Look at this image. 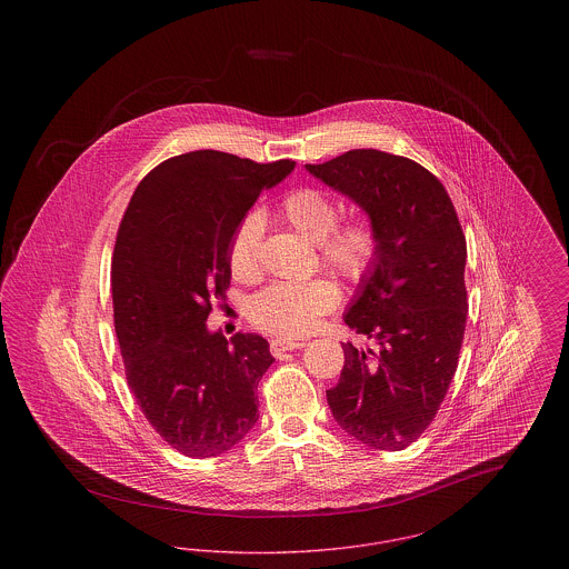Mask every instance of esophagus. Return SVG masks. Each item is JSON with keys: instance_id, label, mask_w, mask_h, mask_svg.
I'll list each match as a JSON object with an SVG mask.
<instances>
[{"instance_id": "obj_1", "label": "esophagus", "mask_w": 569, "mask_h": 569, "mask_svg": "<svg viewBox=\"0 0 569 569\" xmlns=\"http://www.w3.org/2000/svg\"><path fill=\"white\" fill-rule=\"evenodd\" d=\"M305 348V341H298V339H272L271 352L272 356H281L283 352H292V350H300Z\"/></svg>"}]
</instances>
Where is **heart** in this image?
<instances>
[{
	"instance_id": "1",
	"label": "heart",
	"mask_w": 569,
	"mask_h": 569,
	"mask_svg": "<svg viewBox=\"0 0 569 569\" xmlns=\"http://www.w3.org/2000/svg\"><path fill=\"white\" fill-rule=\"evenodd\" d=\"M281 217L313 243H320L325 264L346 279H360L371 269L378 253L376 230L367 221L337 226L339 207L322 190L300 188L290 191L281 207ZM264 221L249 213L237 226L228 244V267L237 279L249 281L260 271V241ZM339 302V290L328 279L279 281L258 292L249 302L251 322L281 337L309 332L318 320Z\"/></svg>"
}]
</instances>
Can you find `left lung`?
I'll return each mask as SVG.
<instances>
[{"label":"left lung","instance_id":"left-lung-1","mask_svg":"<svg viewBox=\"0 0 569 569\" xmlns=\"http://www.w3.org/2000/svg\"><path fill=\"white\" fill-rule=\"evenodd\" d=\"M356 202L378 237L346 325L376 348L341 343L346 365L326 390L337 425L376 450H403L433 422L459 365L467 322V243L455 204L425 166L353 149L305 166Z\"/></svg>","mask_w":569,"mask_h":569}]
</instances>
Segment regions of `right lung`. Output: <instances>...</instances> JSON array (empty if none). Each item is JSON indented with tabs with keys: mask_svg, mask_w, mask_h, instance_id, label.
<instances>
[{
	"mask_svg": "<svg viewBox=\"0 0 569 569\" xmlns=\"http://www.w3.org/2000/svg\"><path fill=\"white\" fill-rule=\"evenodd\" d=\"M295 166L183 153L138 183L121 219L110 281L128 386L156 433L191 459L228 452L258 422L269 341L253 332L228 341L207 318L230 286L237 226Z\"/></svg>",
	"mask_w": 569,
	"mask_h": 569,
	"instance_id": "right-lung-1",
	"label": "right lung"
}]
</instances>
